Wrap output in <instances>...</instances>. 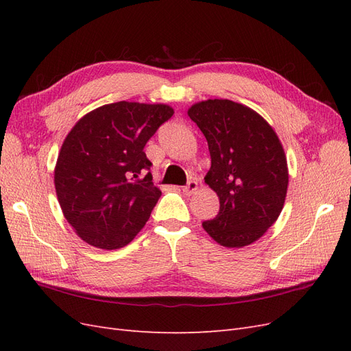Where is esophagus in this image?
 I'll return each instance as SVG.
<instances>
[{
  "label": "esophagus",
  "instance_id": "esophagus-1",
  "mask_svg": "<svg viewBox=\"0 0 351 351\" xmlns=\"http://www.w3.org/2000/svg\"><path fill=\"white\" fill-rule=\"evenodd\" d=\"M196 190H197V182H196V180H189L187 184L183 187V192L186 195H192V193L196 192Z\"/></svg>",
  "mask_w": 351,
  "mask_h": 351
}]
</instances>
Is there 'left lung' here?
I'll return each mask as SVG.
<instances>
[{
  "instance_id": "8db88e82",
  "label": "left lung",
  "mask_w": 351,
  "mask_h": 351,
  "mask_svg": "<svg viewBox=\"0 0 351 351\" xmlns=\"http://www.w3.org/2000/svg\"><path fill=\"white\" fill-rule=\"evenodd\" d=\"M187 114L208 141L210 168L205 183L219 197L218 215L202 226L221 246H247L282 210L289 186L282 145L246 105L208 99L192 105Z\"/></svg>"
}]
</instances>
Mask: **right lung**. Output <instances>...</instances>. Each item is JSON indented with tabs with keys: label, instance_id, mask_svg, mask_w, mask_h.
<instances>
[{
	"label": "right lung",
	"instance_id": "right-lung-1",
	"mask_svg": "<svg viewBox=\"0 0 351 351\" xmlns=\"http://www.w3.org/2000/svg\"><path fill=\"white\" fill-rule=\"evenodd\" d=\"M173 114L164 104L120 101L90 111L67 134L56 192L69 224L90 246L120 249L149 219L161 190L143 149Z\"/></svg>",
	"mask_w": 351,
	"mask_h": 351
}]
</instances>
